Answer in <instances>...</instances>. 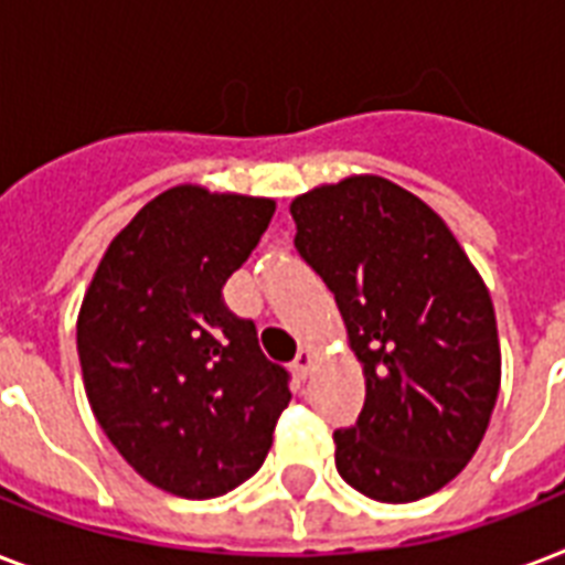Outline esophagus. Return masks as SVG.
<instances>
[{"label": "esophagus", "instance_id": "obj_1", "mask_svg": "<svg viewBox=\"0 0 565 565\" xmlns=\"http://www.w3.org/2000/svg\"><path fill=\"white\" fill-rule=\"evenodd\" d=\"M313 363H317V352L310 349V345H305V349H299V354H296V361H292V366H296V372H299L301 377L310 375V370H313Z\"/></svg>", "mask_w": 565, "mask_h": 565}]
</instances>
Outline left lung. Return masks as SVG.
Listing matches in <instances>:
<instances>
[{
  "label": "left lung",
  "mask_w": 565,
  "mask_h": 565,
  "mask_svg": "<svg viewBox=\"0 0 565 565\" xmlns=\"http://www.w3.org/2000/svg\"><path fill=\"white\" fill-rule=\"evenodd\" d=\"M290 213L366 377L358 425L334 430L337 472L386 504L443 490L481 446L501 390L481 273L430 204L381 175L319 184Z\"/></svg>",
  "instance_id": "obj_1"
}]
</instances>
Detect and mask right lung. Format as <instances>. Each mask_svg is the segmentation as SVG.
<instances>
[{
    "mask_svg": "<svg viewBox=\"0 0 565 565\" xmlns=\"http://www.w3.org/2000/svg\"><path fill=\"white\" fill-rule=\"evenodd\" d=\"M275 199L175 184L110 239L75 337L93 416L140 478L216 499L260 469L290 404L287 372L222 301Z\"/></svg>",
    "mask_w": 565,
    "mask_h": 565,
    "instance_id": "right-lung-1",
    "label": "right lung"
}]
</instances>
